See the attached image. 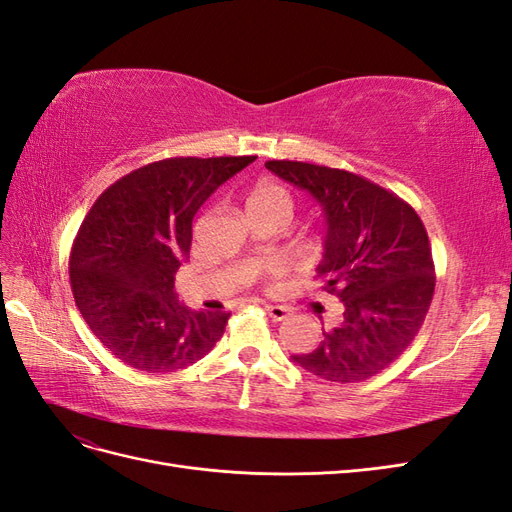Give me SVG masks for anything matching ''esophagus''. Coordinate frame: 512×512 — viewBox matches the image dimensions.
Here are the masks:
<instances>
[{
    "instance_id": "obj_1",
    "label": "esophagus",
    "mask_w": 512,
    "mask_h": 512,
    "mask_svg": "<svg viewBox=\"0 0 512 512\" xmlns=\"http://www.w3.org/2000/svg\"><path fill=\"white\" fill-rule=\"evenodd\" d=\"M265 310H267V314L271 316V319H273L275 323L286 321L288 316H290V308H286V306H273V303H267Z\"/></svg>"
}]
</instances>
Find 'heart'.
Instances as JSON below:
<instances>
[{"instance_id":"obj_1","label":"heart","mask_w":512,"mask_h":512,"mask_svg":"<svg viewBox=\"0 0 512 512\" xmlns=\"http://www.w3.org/2000/svg\"><path fill=\"white\" fill-rule=\"evenodd\" d=\"M245 211L252 217V222L280 219V222L288 224L295 211L293 193L275 181H258L245 191ZM258 271L262 275H275L280 267L275 262H267V265H260Z\"/></svg>"}]
</instances>
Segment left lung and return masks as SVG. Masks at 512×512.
Returning <instances> with one entry per match:
<instances>
[{
	"mask_svg": "<svg viewBox=\"0 0 512 512\" xmlns=\"http://www.w3.org/2000/svg\"><path fill=\"white\" fill-rule=\"evenodd\" d=\"M265 168L321 204L327 234L316 278L342 301L340 321L312 353L290 359L331 383L379 375L420 331L435 293L431 243L418 213L396 193L347 170L303 161Z\"/></svg>",
	"mask_w": 512,
	"mask_h": 512,
	"instance_id": "left-lung-1",
	"label": "left lung"
}]
</instances>
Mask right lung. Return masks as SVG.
Listing matches in <instances>:
<instances>
[{
  "label": "right lung",
  "mask_w": 512,
  "mask_h": 512,
  "mask_svg": "<svg viewBox=\"0 0 512 512\" xmlns=\"http://www.w3.org/2000/svg\"><path fill=\"white\" fill-rule=\"evenodd\" d=\"M256 157H172L107 187L71 250V288L92 334L124 364L176 372L224 336L230 312L181 306L174 273L189 258L191 222L211 193Z\"/></svg>",
  "instance_id": "right-lung-1"
}]
</instances>
